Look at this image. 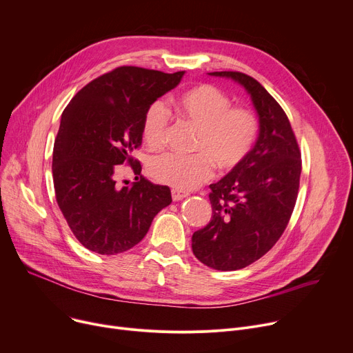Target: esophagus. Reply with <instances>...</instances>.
<instances>
[{"label": "esophagus", "instance_id": "1", "mask_svg": "<svg viewBox=\"0 0 353 353\" xmlns=\"http://www.w3.org/2000/svg\"><path fill=\"white\" fill-rule=\"evenodd\" d=\"M171 194H172V199H174L175 202H176V201H182L183 198L188 196V194L183 192V191H179V190H172Z\"/></svg>", "mask_w": 353, "mask_h": 353}]
</instances>
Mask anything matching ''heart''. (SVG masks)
Here are the masks:
<instances>
[{
    "instance_id": "heart-1",
    "label": "heart",
    "mask_w": 353,
    "mask_h": 353,
    "mask_svg": "<svg viewBox=\"0 0 353 353\" xmlns=\"http://www.w3.org/2000/svg\"><path fill=\"white\" fill-rule=\"evenodd\" d=\"M182 118L198 130L194 151L182 157L172 152L157 155L150 162L151 175L179 191L194 190L214 174V165L222 172L239 168L251 154L259 123L248 108L232 107V99L212 85H201L183 92L178 99ZM170 110L162 99L152 101L143 114V138L158 147L167 135Z\"/></svg>"
}]
</instances>
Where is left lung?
Listing matches in <instances>:
<instances>
[{"label":"left lung","mask_w":353,"mask_h":353,"mask_svg":"<svg viewBox=\"0 0 353 353\" xmlns=\"http://www.w3.org/2000/svg\"><path fill=\"white\" fill-rule=\"evenodd\" d=\"M230 78L250 94L259 119L251 154L235 171L211 183L210 223L192 235L194 255L216 271H236L263 256L283 234L298 198L301 151L285 111L256 79Z\"/></svg>","instance_id":"1"}]
</instances>
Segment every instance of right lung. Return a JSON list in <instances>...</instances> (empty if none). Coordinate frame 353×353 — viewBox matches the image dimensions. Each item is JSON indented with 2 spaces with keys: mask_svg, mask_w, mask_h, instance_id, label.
<instances>
[{
  "mask_svg": "<svg viewBox=\"0 0 353 353\" xmlns=\"http://www.w3.org/2000/svg\"><path fill=\"white\" fill-rule=\"evenodd\" d=\"M183 74L118 67L78 91L62 112L52 154L55 198L87 250L101 255L131 250L172 202L168 186L141 175L131 152L142 142L150 103L174 90ZM123 161L132 165L137 182L119 189L114 174Z\"/></svg>",
  "mask_w": 353,
  "mask_h": 353,
  "instance_id": "1",
  "label": "right lung"
}]
</instances>
